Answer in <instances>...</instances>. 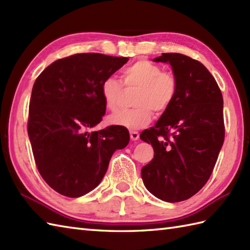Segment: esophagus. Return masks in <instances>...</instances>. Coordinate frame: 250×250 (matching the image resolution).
<instances>
[{
    "mask_svg": "<svg viewBox=\"0 0 250 250\" xmlns=\"http://www.w3.org/2000/svg\"><path fill=\"white\" fill-rule=\"evenodd\" d=\"M130 137H131L132 141H137L140 139V133H139V132H136V131H131L130 132Z\"/></svg>",
    "mask_w": 250,
    "mask_h": 250,
    "instance_id": "obj_1",
    "label": "esophagus"
}]
</instances>
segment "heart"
Listing matches in <instances>:
<instances>
[{
  "label": "heart",
  "mask_w": 250,
  "mask_h": 250,
  "mask_svg": "<svg viewBox=\"0 0 250 250\" xmlns=\"http://www.w3.org/2000/svg\"><path fill=\"white\" fill-rule=\"evenodd\" d=\"M125 89H139L133 105L135 108L120 110L107 118L109 125L128 130L144 128L152 118L151 110L161 115L172 105L176 97L177 82L171 73L147 60H140L128 66L122 73ZM101 94L106 108L115 111L119 108L124 87L115 77H108L101 86Z\"/></svg>",
  "instance_id": "heart-1"
}]
</instances>
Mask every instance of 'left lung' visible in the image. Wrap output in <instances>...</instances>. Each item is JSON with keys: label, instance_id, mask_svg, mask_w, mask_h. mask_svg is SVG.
Wrapping results in <instances>:
<instances>
[{"label": "left lung", "instance_id": "obj_1", "mask_svg": "<svg viewBox=\"0 0 250 250\" xmlns=\"http://www.w3.org/2000/svg\"><path fill=\"white\" fill-rule=\"evenodd\" d=\"M153 61L171 65L177 92L155 126L142 132L155 155L141 174L150 193L175 203L194 195L210 177L225 140L224 99L201 62L182 54Z\"/></svg>", "mask_w": 250, "mask_h": 250}]
</instances>
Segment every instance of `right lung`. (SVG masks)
I'll use <instances>...</instances> for the list:
<instances>
[{"instance_id":"add662e5","label":"right lung","mask_w":250,"mask_h":250,"mask_svg":"<svg viewBox=\"0 0 250 250\" xmlns=\"http://www.w3.org/2000/svg\"><path fill=\"white\" fill-rule=\"evenodd\" d=\"M129 61L77 54L51 63L32 89L28 134L37 169L57 192L78 198L98 187L116 149L129 144L125 128L100 124L106 106L101 86Z\"/></svg>"}]
</instances>
